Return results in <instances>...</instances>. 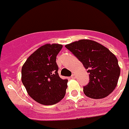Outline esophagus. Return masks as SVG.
Returning a JSON list of instances; mask_svg holds the SVG:
<instances>
[{
  "mask_svg": "<svg viewBox=\"0 0 129 129\" xmlns=\"http://www.w3.org/2000/svg\"><path fill=\"white\" fill-rule=\"evenodd\" d=\"M71 77H72V79H75V77H76V76H75V74H72V75L71 76Z\"/></svg>",
  "mask_w": 129,
  "mask_h": 129,
  "instance_id": "34e87169",
  "label": "esophagus"
}]
</instances>
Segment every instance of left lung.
<instances>
[{"instance_id": "8db88e82", "label": "left lung", "mask_w": 129, "mask_h": 129, "mask_svg": "<svg viewBox=\"0 0 129 129\" xmlns=\"http://www.w3.org/2000/svg\"><path fill=\"white\" fill-rule=\"evenodd\" d=\"M87 71L89 82L83 87L87 97L102 99L113 91L120 75L117 57L108 48L91 40H80L65 46Z\"/></svg>"}]
</instances>
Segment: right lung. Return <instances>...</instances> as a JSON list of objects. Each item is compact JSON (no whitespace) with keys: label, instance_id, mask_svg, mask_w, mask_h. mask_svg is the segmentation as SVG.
Returning a JSON list of instances; mask_svg holds the SVG:
<instances>
[{"label":"right lung","instance_id":"obj_1","mask_svg":"<svg viewBox=\"0 0 129 129\" xmlns=\"http://www.w3.org/2000/svg\"><path fill=\"white\" fill-rule=\"evenodd\" d=\"M58 44H46L28 57L22 68V82L36 102L45 105L57 103L66 95L68 79L57 73L56 56L62 48Z\"/></svg>","mask_w":129,"mask_h":129}]
</instances>
